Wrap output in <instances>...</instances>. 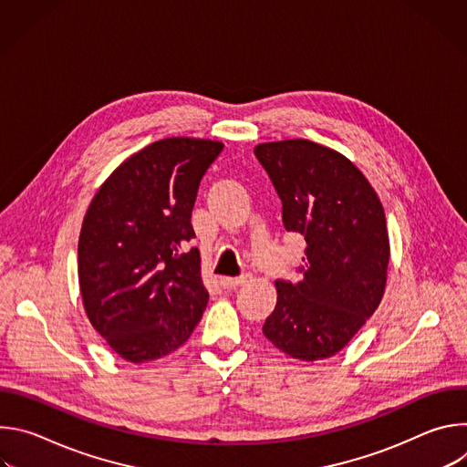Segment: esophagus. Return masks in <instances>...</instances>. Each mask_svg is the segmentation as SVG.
Returning a JSON list of instances; mask_svg holds the SVG:
<instances>
[{"label":"esophagus","instance_id":"esophagus-1","mask_svg":"<svg viewBox=\"0 0 467 467\" xmlns=\"http://www.w3.org/2000/svg\"><path fill=\"white\" fill-rule=\"evenodd\" d=\"M218 281L223 288H236V286H242L247 281H251V274H242L238 277H220Z\"/></svg>","mask_w":467,"mask_h":467}]
</instances>
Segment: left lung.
<instances>
[{
  "label": "left lung",
  "instance_id": "1",
  "mask_svg": "<svg viewBox=\"0 0 467 467\" xmlns=\"http://www.w3.org/2000/svg\"><path fill=\"white\" fill-rule=\"evenodd\" d=\"M254 155L281 202L286 231L306 240L303 279L275 281L277 305L262 332L303 362L340 353L377 310L389 238L380 199L340 151L305 139L264 142Z\"/></svg>",
  "mask_w": 467,
  "mask_h": 467
}]
</instances>
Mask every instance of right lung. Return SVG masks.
Wrapping results in <instances>:
<instances>
[{
  "instance_id": "1",
  "label": "right lung",
  "mask_w": 467,
  "mask_h": 467,
  "mask_svg": "<svg viewBox=\"0 0 467 467\" xmlns=\"http://www.w3.org/2000/svg\"><path fill=\"white\" fill-rule=\"evenodd\" d=\"M222 150L209 139L157 140L125 159L92 197L78 247L83 306L127 362L173 353L203 316L202 254L186 244L195 236L199 182Z\"/></svg>"
}]
</instances>
